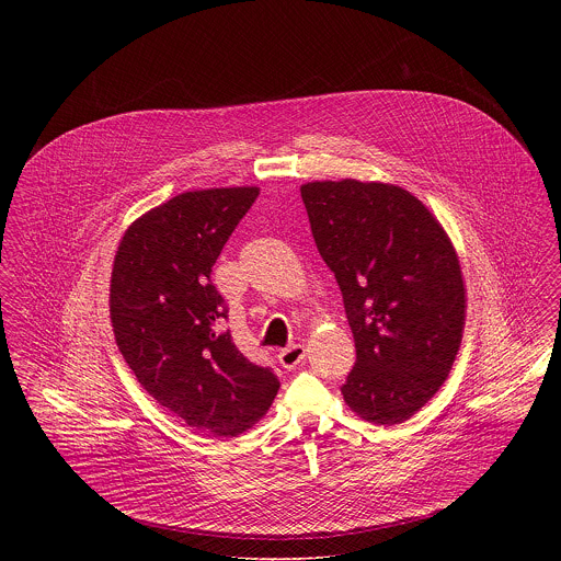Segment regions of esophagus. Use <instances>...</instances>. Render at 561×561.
Returning a JSON list of instances; mask_svg holds the SVG:
<instances>
[{
    "label": "esophagus",
    "mask_w": 561,
    "mask_h": 561,
    "mask_svg": "<svg viewBox=\"0 0 561 561\" xmlns=\"http://www.w3.org/2000/svg\"><path fill=\"white\" fill-rule=\"evenodd\" d=\"M305 356H307V350L300 343H294V345L278 352V360L285 369H296L305 360Z\"/></svg>",
    "instance_id": "esophagus-1"
}]
</instances>
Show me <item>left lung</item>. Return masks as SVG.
<instances>
[{
	"label": "left lung",
	"instance_id": "8db88e82",
	"mask_svg": "<svg viewBox=\"0 0 561 561\" xmlns=\"http://www.w3.org/2000/svg\"><path fill=\"white\" fill-rule=\"evenodd\" d=\"M300 194L356 343L343 400L371 423H403L443 387L462 343L458 254L430 209L398 185L313 181Z\"/></svg>",
	"mask_w": 561,
	"mask_h": 561
}]
</instances>
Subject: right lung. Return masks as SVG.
<instances>
[{
	"label": "right lung",
	"instance_id": "obj_1",
	"mask_svg": "<svg viewBox=\"0 0 561 561\" xmlns=\"http://www.w3.org/2000/svg\"><path fill=\"white\" fill-rule=\"evenodd\" d=\"M259 187L185 192L138 218L118 243L110 280L116 345L145 391L190 427L238 436L278 393L270 367L236 347L211 267Z\"/></svg>",
	"mask_w": 561,
	"mask_h": 561
}]
</instances>
